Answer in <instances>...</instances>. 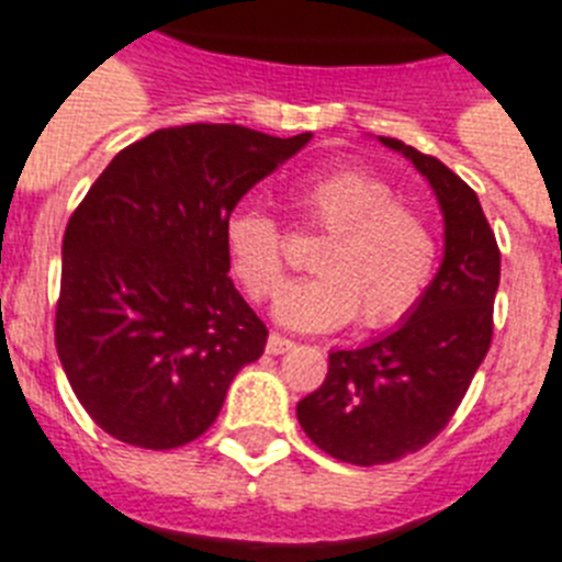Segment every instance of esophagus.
I'll list each match as a JSON object with an SVG mask.
<instances>
[{"label":"esophagus","mask_w":562,"mask_h":562,"mask_svg":"<svg viewBox=\"0 0 562 562\" xmlns=\"http://www.w3.org/2000/svg\"><path fill=\"white\" fill-rule=\"evenodd\" d=\"M291 347H293L291 338H282L280 333H271L269 341H266V352H269V356H282V352H288Z\"/></svg>","instance_id":"esophagus-1"}]
</instances>
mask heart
<instances>
[{
    "instance_id": "obj_1",
    "label": "heart",
    "mask_w": 562,
    "mask_h": 562,
    "mask_svg": "<svg viewBox=\"0 0 562 562\" xmlns=\"http://www.w3.org/2000/svg\"><path fill=\"white\" fill-rule=\"evenodd\" d=\"M302 221L325 229L313 277L293 282L277 318L293 330H336L358 313L363 327L392 325L426 288L434 269L431 226L397 204L392 187L363 170H333L296 187ZM232 271L251 300H271L285 280V240L269 212L237 206L224 221Z\"/></svg>"
}]
</instances>
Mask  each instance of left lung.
I'll list each match as a JSON object with an SVG mask.
<instances>
[{
    "label": "left lung",
    "mask_w": 562,
    "mask_h": 562,
    "mask_svg": "<svg viewBox=\"0 0 562 562\" xmlns=\"http://www.w3.org/2000/svg\"><path fill=\"white\" fill-rule=\"evenodd\" d=\"M431 184L442 210L439 271L394 330L333 350L325 383L296 403L302 431L333 459L386 464L426 448L453 417L493 338L502 251L479 195L434 156L378 136Z\"/></svg>",
    "instance_id": "left-lung-1"
}]
</instances>
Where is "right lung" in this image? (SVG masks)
Here are the masks:
<instances>
[{"label":"right lung","mask_w":562,"mask_h":562,"mask_svg":"<svg viewBox=\"0 0 562 562\" xmlns=\"http://www.w3.org/2000/svg\"><path fill=\"white\" fill-rule=\"evenodd\" d=\"M313 134L161 128L109 161L69 218L55 347L89 417L170 451L215 423L269 330L229 280L224 221Z\"/></svg>","instance_id":"right-lung-1"}]
</instances>
